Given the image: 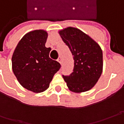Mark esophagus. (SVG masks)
<instances>
[{
    "mask_svg": "<svg viewBox=\"0 0 124 124\" xmlns=\"http://www.w3.org/2000/svg\"><path fill=\"white\" fill-rule=\"evenodd\" d=\"M57 61H58V62L60 64H61V65L62 64V59H61V56H59V57L58 58Z\"/></svg>",
    "mask_w": 124,
    "mask_h": 124,
    "instance_id": "obj_1",
    "label": "esophagus"
}]
</instances>
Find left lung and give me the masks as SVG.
<instances>
[{"instance_id":"1","label":"left lung","mask_w":124,"mask_h":124,"mask_svg":"<svg viewBox=\"0 0 124 124\" xmlns=\"http://www.w3.org/2000/svg\"><path fill=\"white\" fill-rule=\"evenodd\" d=\"M62 40L68 46L74 59L73 72L63 75L70 90L77 93L93 88L103 71V53L101 47L80 30L68 27L59 31Z\"/></svg>"}]
</instances>
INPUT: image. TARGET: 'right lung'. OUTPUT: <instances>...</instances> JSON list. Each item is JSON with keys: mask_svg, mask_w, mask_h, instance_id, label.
<instances>
[{"mask_svg": "<svg viewBox=\"0 0 124 124\" xmlns=\"http://www.w3.org/2000/svg\"><path fill=\"white\" fill-rule=\"evenodd\" d=\"M47 31H30L18 42L12 58V70L23 88L42 93L49 88L61 65L49 56L51 48L45 47Z\"/></svg>", "mask_w": 124, "mask_h": 124, "instance_id": "1", "label": "right lung"}]
</instances>
